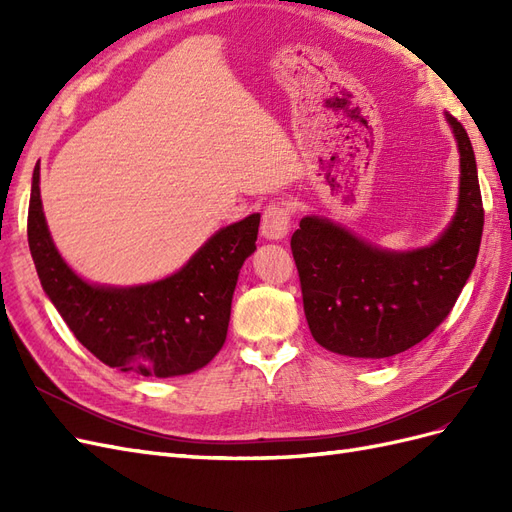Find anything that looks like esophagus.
Listing matches in <instances>:
<instances>
[{
  "label": "esophagus",
  "mask_w": 512,
  "mask_h": 512,
  "mask_svg": "<svg viewBox=\"0 0 512 512\" xmlns=\"http://www.w3.org/2000/svg\"><path fill=\"white\" fill-rule=\"evenodd\" d=\"M290 220H292V213L288 205L271 203L265 209V213H262V224H260L262 237L269 241L284 239L290 230Z\"/></svg>",
  "instance_id": "34e87169"
}]
</instances>
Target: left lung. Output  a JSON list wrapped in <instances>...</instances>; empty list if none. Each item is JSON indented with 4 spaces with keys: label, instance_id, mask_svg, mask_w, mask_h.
Returning <instances> with one entry per match:
<instances>
[{
    "label": "left lung",
    "instance_id": "obj_1",
    "mask_svg": "<svg viewBox=\"0 0 512 512\" xmlns=\"http://www.w3.org/2000/svg\"><path fill=\"white\" fill-rule=\"evenodd\" d=\"M459 149V200L442 235L416 250H384L320 215L290 239L303 309L316 342L352 359H386L416 346L451 312L476 265L483 200L474 149L444 115Z\"/></svg>",
    "mask_w": 512,
    "mask_h": 512
}]
</instances>
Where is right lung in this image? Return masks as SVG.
Listing matches in <instances>:
<instances>
[{
	"label": "right lung",
	"instance_id": "1",
	"mask_svg": "<svg viewBox=\"0 0 512 512\" xmlns=\"http://www.w3.org/2000/svg\"><path fill=\"white\" fill-rule=\"evenodd\" d=\"M260 213L220 228L173 275L138 286L91 284L61 258L46 226L40 162L32 177L27 241L40 284L79 342L104 365L145 378L185 376L220 352L232 294L256 250Z\"/></svg>",
	"mask_w": 512,
	"mask_h": 512
}]
</instances>
